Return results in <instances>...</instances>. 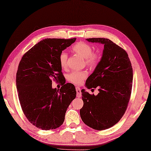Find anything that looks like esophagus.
I'll return each instance as SVG.
<instances>
[{
    "mask_svg": "<svg viewBox=\"0 0 151 151\" xmlns=\"http://www.w3.org/2000/svg\"><path fill=\"white\" fill-rule=\"evenodd\" d=\"M76 89L77 91V97H81V88L79 87H76Z\"/></svg>",
    "mask_w": 151,
    "mask_h": 151,
    "instance_id": "esophagus-1",
    "label": "esophagus"
}]
</instances>
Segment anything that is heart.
I'll return each mask as SVG.
<instances>
[{"label": "heart", "mask_w": 151, "mask_h": 151, "mask_svg": "<svg viewBox=\"0 0 151 151\" xmlns=\"http://www.w3.org/2000/svg\"><path fill=\"white\" fill-rule=\"evenodd\" d=\"M72 50L79 56L84 59L85 63L88 67L93 68L98 65L101 60L100 54L93 52V47L85 42H79L75 44ZM67 54L64 51L61 52L59 56V60L61 67L66 68L67 65ZM88 76L86 71H73L68 75V80L70 82L79 84Z\"/></svg>", "instance_id": "b5f03b06"}]
</instances>
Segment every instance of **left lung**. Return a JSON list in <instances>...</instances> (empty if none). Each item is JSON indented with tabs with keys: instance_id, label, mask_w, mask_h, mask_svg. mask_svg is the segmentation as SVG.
I'll return each instance as SVG.
<instances>
[{
	"instance_id": "1",
	"label": "left lung",
	"mask_w": 151,
	"mask_h": 151,
	"mask_svg": "<svg viewBox=\"0 0 151 151\" xmlns=\"http://www.w3.org/2000/svg\"><path fill=\"white\" fill-rule=\"evenodd\" d=\"M104 45L101 61L86 81V87L96 88L91 95L83 89V106L80 116L83 122L95 130L115 125L124 115L133 85V68L127 52L111 40L104 38L86 39Z\"/></svg>"
}]
</instances>
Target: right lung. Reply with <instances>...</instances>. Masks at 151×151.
Here are the masks:
<instances>
[{
	"label": "right lung",
	"mask_w": 151,
	"mask_h": 151,
	"mask_svg": "<svg viewBox=\"0 0 151 151\" xmlns=\"http://www.w3.org/2000/svg\"><path fill=\"white\" fill-rule=\"evenodd\" d=\"M76 40H43L20 61L16 84L20 106L27 120L39 129L50 130L60 127L67 108L76 97L72 83L64 82L60 90L52 87V79L64 81L59 56Z\"/></svg>",
	"instance_id": "1"
}]
</instances>
